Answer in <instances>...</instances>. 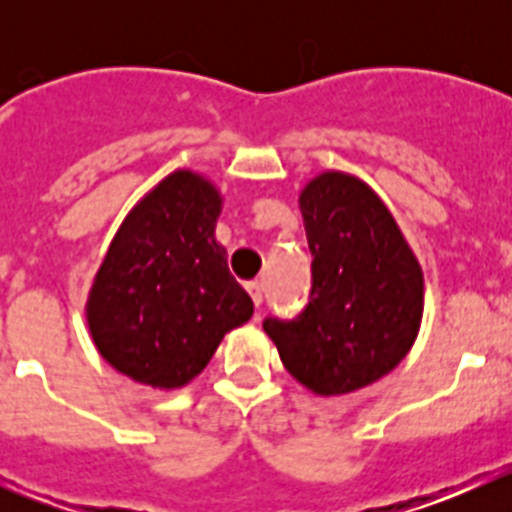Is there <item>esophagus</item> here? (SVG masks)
<instances>
[{
	"instance_id": "esophagus-1",
	"label": "esophagus",
	"mask_w": 512,
	"mask_h": 512,
	"mask_svg": "<svg viewBox=\"0 0 512 512\" xmlns=\"http://www.w3.org/2000/svg\"><path fill=\"white\" fill-rule=\"evenodd\" d=\"M246 289H248V295H251L253 305L261 307V302H264V284H261V282H248Z\"/></svg>"
}]
</instances>
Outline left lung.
<instances>
[{
    "label": "left lung",
    "instance_id": "1",
    "mask_svg": "<svg viewBox=\"0 0 512 512\" xmlns=\"http://www.w3.org/2000/svg\"><path fill=\"white\" fill-rule=\"evenodd\" d=\"M312 253L310 302L266 318L282 364L315 395H348L390 374L423 318V271L392 212L361 179L315 176L300 194Z\"/></svg>",
    "mask_w": 512,
    "mask_h": 512
}]
</instances>
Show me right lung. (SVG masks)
<instances>
[{"mask_svg": "<svg viewBox=\"0 0 512 512\" xmlns=\"http://www.w3.org/2000/svg\"><path fill=\"white\" fill-rule=\"evenodd\" d=\"M223 197L179 169L128 212L94 277L87 320L117 372L156 390L192 382L228 330L253 315L215 241Z\"/></svg>", "mask_w": 512, "mask_h": 512, "instance_id": "1", "label": "right lung"}]
</instances>
